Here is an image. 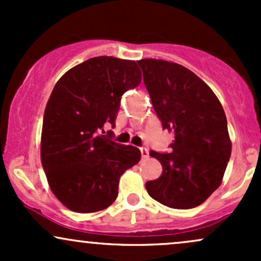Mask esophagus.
<instances>
[{
  "label": "esophagus",
  "instance_id": "34e87169",
  "mask_svg": "<svg viewBox=\"0 0 261 261\" xmlns=\"http://www.w3.org/2000/svg\"><path fill=\"white\" fill-rule=\"evenodd\" d=\"M141 157L147 158L148 157V151L146 148H141Z\"/></svg>",
  "mask_w": 261,
  "mask_h": 261
}]
</instances>
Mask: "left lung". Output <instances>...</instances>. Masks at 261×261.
Listing matches in <instances>:
<instances>
[{"label": "left lung", "mask_w": 261, "mask_h": 261, "mask_svg": "<svg viewBox=\"0 0 261 261\" xmlns=\"http://www.w3.org/2000/svg\"><path fill=\"white\" fill-rule=\"evenodd\" d=\"M137 62L162 127L174 135L170 153L149 152L163 172L146 189L168 207H196L220 187L229 161L226 114L212 89L184 66L155 59Z\"/></svg>", "instance_id": "obj_1"}]
</instances>
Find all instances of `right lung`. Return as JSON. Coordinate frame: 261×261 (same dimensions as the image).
I'll use <instances>...</instances> for the list:
<instances>
[{
	"mask_svg": "<svg viewBox=\"0 0 261 261\" xmlns=\"http://www.w3.org/2000/svg\"><path fill=\"white\" fill-rule=\"evenodd\" d=\"M133 60L98 56L68 70L44 113L40 157L49 187L73 212L91 214L115 201L120 176L141 160L134 146L114 142L121 95L141 83Z\"/></svg>",
	"mask_w": 261,
	"mask_h": 261,
	"instance_id": "right-lung-1",
	"label": "right lung"
}]
</instances>
